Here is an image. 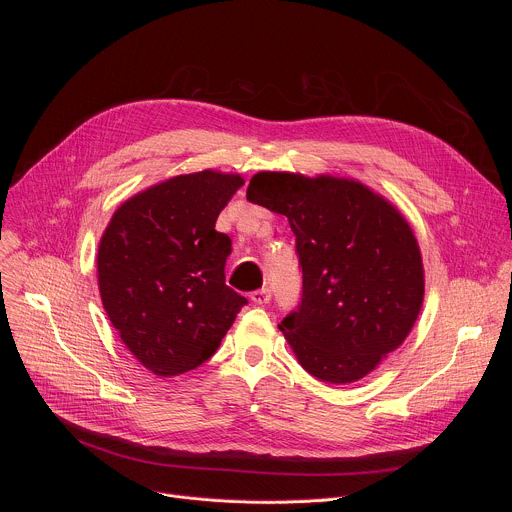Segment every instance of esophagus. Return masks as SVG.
<instances>
[{
  "label": "esophagus",
  "mask_w": 512,
  "mask_h": 512,
  "mask_svg": "<svg viewBox=\"0 0 512 512\" xmlns=\"http://www.w3.org/2000/svg\"><path fill=\"white\" fill-rule=\"evenodd\" d=\"M251 300H253V304H257V306H265V304H269V300H271V289H269V287L255 289L253 294H251Z\"/></svg>",
  "instance_id": "esophagus-1"
}]
</instances>
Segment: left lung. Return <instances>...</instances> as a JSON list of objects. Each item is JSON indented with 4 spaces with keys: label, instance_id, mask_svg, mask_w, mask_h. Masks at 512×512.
<instances>
[{
    "label": "left lung",
    "instance_id": "8db88e82",
    "mask_svg": "<svg viewBox=\"0 0 512 512\" xmlns=\"http://www.w3.org/2000/svg\"><path fill=\"white\" fill-rule=\"evenodd\" d=\"M247 200L285 214L302 294L279 324L302 367L346 385L403 344L423 304V265L405 218L354 180L259 172Z\"/></svg>",
    "mask_w": 512,
    "mask_h": 512
}]
</instances>
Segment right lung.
Segmentation results:
<instances>
[{"mask_svg":"<svg viewBox=\"0 0 512 512\" xmlns=\"http://www.w3.org/2000/svg\"><path fill=\"white\" fill-rule=\"evenodd\" d=\"M243 184L212 170L170 178L121 204L101 239L103 308L158 377L200 367L247 304L225 283L231 239L214 229Z\"/></svg>","mask_w":512,"mask_h":512,"instance_id":"add662e5","label":"right lung"}]
</instances>
